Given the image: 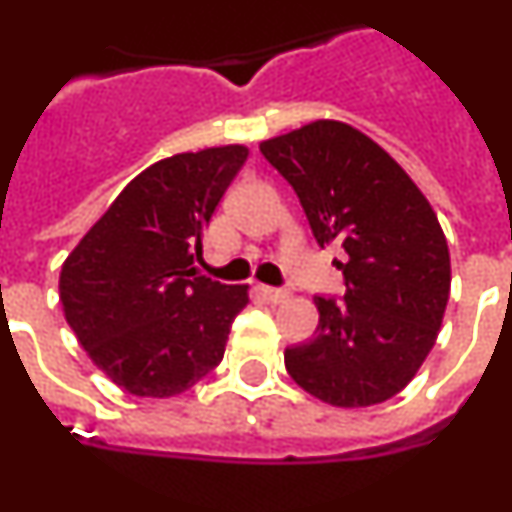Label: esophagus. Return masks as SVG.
<instances>
[{
	"label": "esophagus",
	"instance_id": "obj_1",
	"mask_svg": "<svg viewBox=\"0 0 512 512\" xmlns=\"http://www.w3.org/2000/svg\"><path fill=\"white\" fill-rule=\"evenodd\" d=\"M260 290H262V295L270 300V303H285V300L290 298L288 290H283V288H270V285H262Z\"/></svg>",
	"mask_w": 512,
	"mask_h": 512
}]
</instances>
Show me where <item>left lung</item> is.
<instances>
[{"mask_svg":"<svg viewBox=\"0 0 512 512\" xmlns=\"http://www.w3.org/2000/svg\"><path fill=\"white\" fill-rule=\"evenodd\" d=\"M260 151L298 194L318 245L346 262L343 303L313 298L318 336L285 351L300 389L331 407H374L422 369L450 300V247L412 176L348 123L321 118Z\"/></svg>","mask_w":512,"mask_h":512,"instance_id":"1","label":"left lung"}]
</instances>
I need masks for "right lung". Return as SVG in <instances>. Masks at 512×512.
Wrapping results in <instances>:
<instances>
[{
    "mask_svg": "<svg viewBox=\"0 0 512 512\" xmlns=\"http://www.w3.org/2000/svg\"><path fill=\"white\" fill-rule=\"evenodd\" d=\"M250 156L242 143L148 166L85 232L60 272L65 321L123 391L169 399L224 358L250 285L199 278L204 229Z\"/></svg>",
    "mask_w": 512,
    "mask_h": 512,
    "instance_id": "1",
    "label": "right lung"
}]
</instances>
